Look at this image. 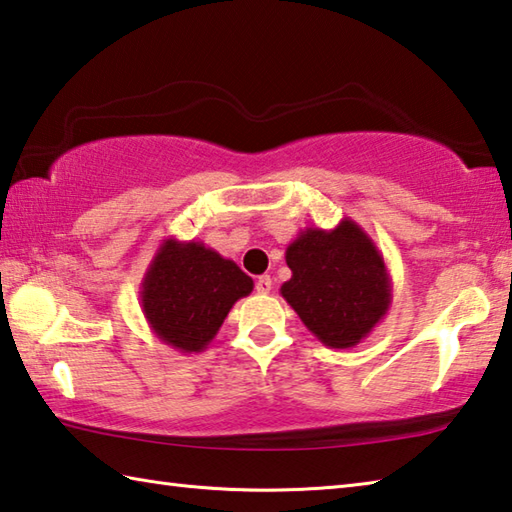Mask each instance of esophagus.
<instances>
[{
	"label": "esophagus",
	"instance_id": "esophagus-1",
	"mask_svg": "<svg viewBox=\"0 0 512 512\" xmlns=\"http://www.w3.org/2000/svg\"><path fill=\"white\" fill-rule=\"evenodd\" d=\"M271 288H273L271 275H259V277H257V282H255V291H257V293L266 295V293H271Z\"/></svg>",
	"mask_w": 512,
	"mask_h": 512
}]
</instances>
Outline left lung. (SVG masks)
Segmentation results:
<instances>
[{
	"mask_svg": "<svg viewBox=\"0 0 512 512\" xmlns=\"http://www.w3.org/2000/svg\"><path fill=\"white\" fill-rule=\"evenodd\" d=\"M286 264L293 275L280 293L324 347H356L392 306L383 253L349 217L331 230H300Z\"/></svg>",
	"mask_w": 512,
	"mask_h": 512,
	"instance_id": "1",
	"label": "left lung"
}]
</instances>
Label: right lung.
I'll return each instance as SVG.
<instances>
[{
    "instance_id": "add662e5",
    "label": "right lung",
    "mask_w": 512,
    "mask_h": 512,
    "mask_svg": "<svg viewBox=\"0 0 512 512\" xmlns=\"http://www.w3.org/2000/svg\"><path fill=\"white\" fill-rule=\"evenodd\" d=\"M253 280L203 241L163 239L141 282V309L156 338L181 353L208 349Z\"/></svg>"
}]
</instances>
